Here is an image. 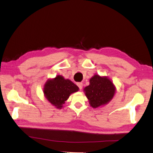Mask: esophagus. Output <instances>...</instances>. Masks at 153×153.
I'll use <instances>...</instances> for the list:
<instances>
[{"mask_svg":"<svg viewBox=\"0 0 153 153\" xmlns=\"http://www.w3.org/2000/svg\"><path fill=\"white\" fill-rule=\"evenodd\" d=\"M77 85L78 86L79 89L81 90V89H82V87H83V83L82 82H78V83H77Z\"/></svg>","mask_w":153,"mask_h":153,"instance_id":"34e87169","label":"esophagus"}]
</instances>
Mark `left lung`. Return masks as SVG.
Segmentation results:
<instances>
[{"instance_id": "8db88e82", "label": "left lung", "mask_w": 153, "mask_h": 153, "mask_svg": "<svg viewBox=\"0 0 153 153\" xmlns=\"http://www.w3.org/2000/svg\"><path fill=\"white\" fill-rule=\"evenodd\" d=\"M84 90L93 108H97L108 103L115 93V87L111 81L99 75H95L90 79L89 85Z\"/></svg>"}]
</instances>
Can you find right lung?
I'll use <instances>...</instances> for the list:
<instances>
[{
    "mask_svg": "<svg viewBox=\"0 0 153 153\" xmlns=\"http://www.w3.org/2000/svg\"><path fill=\"white\" fill-rule=\"evenodd\" d=\"M78 89V87L70 80L57 76L54 79L48 81L43 91L47 99L52 105L61 108L70 94L77 91Z\"/></svg>",
    "mask_w": 153,
    "mask_h": 153,
    "instance_id": "add662e5",
    "label": "right lung"
}]
</instances>
